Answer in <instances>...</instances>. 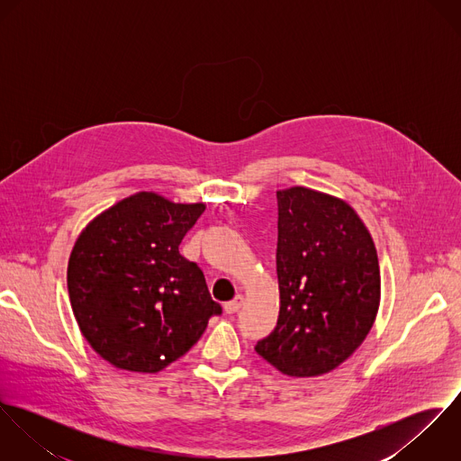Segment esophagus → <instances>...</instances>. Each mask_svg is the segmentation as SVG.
<instances>
[{"label": "esophagus", "mask_w": 461, "mask_h": 461, "mask_svg": "<svg viewBox=\"0 0 461 461\" xmlns=\"http://www.w3.org/2000/svg\"><path fill=\"white\" fill-rule=\"evenodd\" d=\"M243 303H245V296H243V294H236L234 300H230V302L225 303V312H227V314H234V312H238V311L241 309Z\"/></svg>", "instance_id": "obj_1"}]
</instances>
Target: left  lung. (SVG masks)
I'll list each match as a JSON object with an SVG mask.
<instances>
[{
	"instance_id": "left-lung-1",
	"label": "left lung",
	"mask_w": 461,
	"mask_h": 461,
	"mask_svg": "<svg viewBox=\"0 0 461 461\" xmlns=\"http://www.w3.org/2000/svg\"><path fill=\"white\" fill-rule=\"evenodd\" d=\"M276 329L256 351L282 375L314 378L346 362L373 329L382 296L375 241L342 198L276 192Z\"/></svg>"
}]
</instances>
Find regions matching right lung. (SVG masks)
Masks as SVG:
<instances>
[{
	"mask_svg": "<svg viewBox=\"0 0 461 461\" xmlns=\"http://www.w3.org/2000/svg\"><path fill=\"white\" fill-rule=\"evenodd\" d=\"M203 202L138 192L99 212L77 236L67 289L92 349L113 367L159 373L221 314L197 264L179 254Z\"/></svg>",
	"mask_w": 461,
	"mask_h": 461,
	"instance_id": "right-lung-1",
	"label": "right lung"
}]
</instances>
